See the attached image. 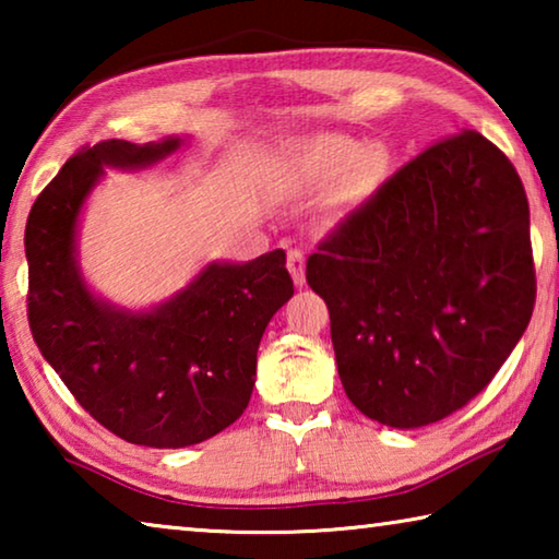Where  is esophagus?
I'll return each mask as SVG.
<instances>
[{
  "label": "esophagus",
  "mask_w": 559,
  "mask_h": 559,
  "mask_svg": "<svg viewBox=\"0 0 559 559\" xmlns=\"http://www.w3.org/2000/svg\"><path fill=\"white\" fill-rule=\"evenodd\" d=\"M288 271L296 286H306V257H302L300 249L288 251Z\"/></svg>",
  "instance_id": "obj_1"
}]
</instances>
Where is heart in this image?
Returning a JSON list of instances; mask_svg holds the SVG:
<instances>
[{
    "label": "heart",
    "instance_id": "1",
    "mask_svg": "<svg viewBox=\"0 0 559 559\" xmlns=\"http://www.w3.org/2000/svg\"><path fill=\"white\" fill-rule=\"evenodd\" d=\"M390 165V153L380 143L362 145L347 135H323L310 143L300 155V173L306 177H330L353 167V189L357 194L370 192Z\"/></svg>",
    "mask_w": 559,
    "mask_h": 559
}]
</instances>
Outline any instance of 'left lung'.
I'll return each instance as SVG.
<instances>
[{
  "label": "left lung",
  "instance_id": "left-lung-1",
  "mask_svg": "<svg viewBox=\"0 0 559 559\" xmlns=\"http://www.w3.org/2000/svg\"><path fill=\"white\" fill-rule=\"evenodd\" d=\"M306 278L328 302L349 402L392 429L441 421L488 386L533 316L523 182L461 130L359 204Z\"/></svg>",
  "mask_w": 559,
  "mask_h": 559
}]
</instances>
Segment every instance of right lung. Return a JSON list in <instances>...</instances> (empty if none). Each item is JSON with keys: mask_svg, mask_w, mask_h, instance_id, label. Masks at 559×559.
<instances>
[{"mask_svg": "<svg viewBox=\"0 0 559 559\" xmlns=\"http://www.w3.org/2000/svg\"><path fill=\"white\" fill-rule=\"evenodd\" d=\"M185 145L103 140L83 147L36 197L24 246L29 325L41 355L93 419L138 447L182 449L216 437L249 406L257 353L293 296L286 251L212 261L173 298L120 308L88 286L79 224L108 169H145Z\"/></svg>", "mask_w": 559, "mask_h": 559, "instance_id": "obj_1", "label": "right lung"}]
</instances>
